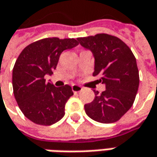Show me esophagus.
I'll use <instances>...</instances> for the list:
<instances>
[{"mask_svg":"<svg viewBox=\"0 0 157 157\" xmlns=\"http://www.w3.org/2000/svg\"><path fill=\"white\" fill-rule=\"evenodd\" d=\"M71 89H72V92L76 94V93L81 92L82 90H83V87L80 86H78V85H73V86H71Z\"/></svg>","mask_w":157,"mask_h":157,"instance_id":"34e87169","label":"esophagus"}]
</instances>
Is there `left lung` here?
<instances>
[{
    "label": "left lung",
    "mask_w": 157,
    "mask_h": 157,
    "mask_svg": "<svg viewBox=\"0 0 157 157\" xmlns=\"http://www.w3.org/2000/svg\"><path fill=\"white\" fill-rule=\"evenodd\" d=\"M77 40L93 53V75L105 86L101 94L94 90V100L85 105V111L95 121L115 122L129 110L136 99L139 87L136 57L124 42L111 35L97 34Z\"/></svg>",
    "instance_id": "left-lung-1"
}]
</instances>
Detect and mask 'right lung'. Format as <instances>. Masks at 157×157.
<instances>
[{
	"label": "right lung",
	"mask_w": 157,
	"mask_h": 157,
	"mask_svg": "<svg viewBox=\"0 0 157 157\" xmlns=\"http://www.w3.org/2000/svg\"><path fill=\"white\" fill-rule=\"evenodd\" d=\"M78 44L74 38H44L19 55L12 74L14 95L22 113L34 123L50 126L63 117L65 104L73 95L71 87H56L45 77L52 75L61 53Z\"/></svg>",
	"instance_id": "1"
}]
</instances>
